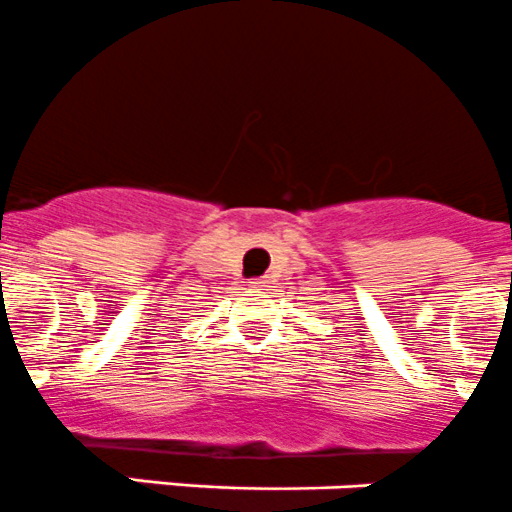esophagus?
I'll list each match as a JSON object with an SVG mask.
<instances>
[{"mask_svg":"<svg viewBox=\"0 0 512 512\" xmlns=\"http://www.w3.org/2000/svg\"><path fill=\"white\" fill-rule=\"evenodd\" d=\"M267 282H270V280H267V277H255V280H252L250 285L252 287H267Z\"/></svg>","mask_w":512,"mask_h":512,"instance_id":"esophagus-1","label":"esophagus"}]
</instances>
